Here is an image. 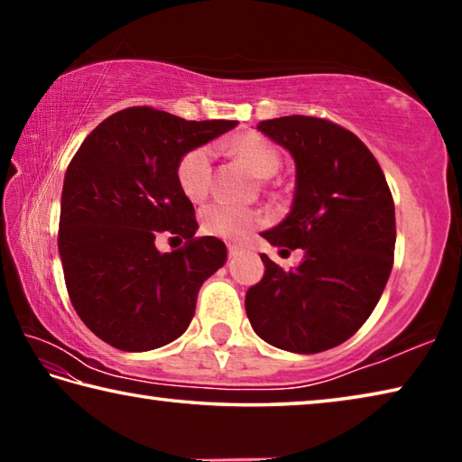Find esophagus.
Segmentation results:
<instances>
[{
  "label": "esophagus",
  "mask_w": 462,
  "mask_h": 462,
  "mask_svg": "<svg viewBox=\"0 0 462 462\" xmlns=\"http://www.w3.org/2000/svg\"><path fill=\"white\" fill-rule=\"evenodd\" d=\"M238 253H240V248L238 246H228V256H230V259H234V256H238Z\"/></svg>",
  "instance_id": "esophagus-1"
}]
</instances>
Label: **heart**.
<instances>
[{
	"mask_svg": "<svg viewBox=\"0 0 462 462\" xmlns=\"http://www.w3.org/2000/svg\"><path fill=\"white\" fill-rule=\"evenodd\" d=\"M226 148L234 156H238L242 162H246L256 177H271L281 165L277 148L254 132L234 138L230 144H226ZM177 181L191 201H201L206 198L209 187H212V151H209V146H198L181 156L177 165ZM256 222H259V216L254 212L222 201L203 208L201 212L203 230L209 236L222 240L246 238Z\"/></svg>",
	"mask_w": 462,
	"mask_h": 462,
	"instance_id": "obj_1",
	"label": "heart"
}]
</instances>
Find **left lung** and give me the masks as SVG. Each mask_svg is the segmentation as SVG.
Segmentation results:
<instances>
[{
    "label": "left lung",
    "mask_w": 462,
    "mask_h": 462,
    "mask_svg": "<svg viewBox=\"0 0 462 462\" xmlns=\"http://www.w3.org/2000/svg\"><path fill=\"white\" fill-rule=\"evenodd\" d=\"M256 128L295 161L291 212L263 238L283 250L301 248L303 261L283 271L261 254L264 275L246 291V316L273 346L322 353L366 322L387 285L395 250L393 198L373 152L338 124L283 116Z\"/></svg>",
    "instance_id": "8db88e82"
}]
</instances>
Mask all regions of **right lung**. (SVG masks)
<instances>
[{"label":"right lung","instance_id":"right-lung-1","mask_svg":"<svg viewBox=\"0 0 462 462\" xmlns=\"http://www.w3.org/2000/svg\"><path fill=\"white\" fill-rule=\"evenodd\" d=\"M236 124L128 107L101 122L69 162L59 222L67 291L83 324L114 348L144 353L179 338L203 281L228 259L220 238L195 236L177 165ZM161 231L186 245L159 254Z\"/></svg>","mask_w":462,"mask_h":462}]
</instances>
